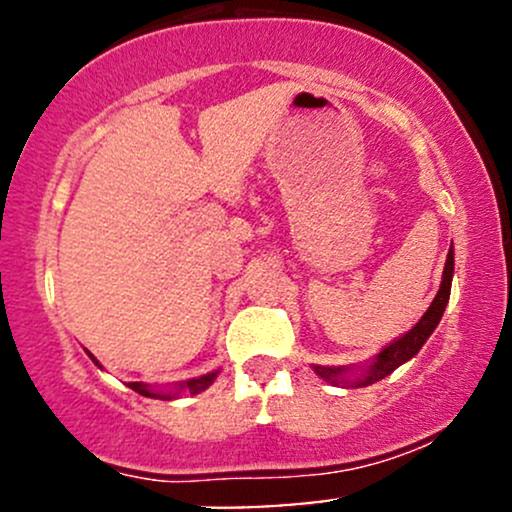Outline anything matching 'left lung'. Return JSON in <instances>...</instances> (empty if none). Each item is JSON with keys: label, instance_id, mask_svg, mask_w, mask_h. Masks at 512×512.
Here are the masks:
<instances>
[{"label": "left lung", "instance_id": "obj_1", "mask_svg": "<svg viewBox=\"0 0 512 512\" xmlns=\"http://www.w3.org/2000/svg\"><path fill=\"white\" fill-rule=\"evenodd\" d=\"M452 274H455V250L450 248L436 298H433V303L428 305V310L421 315V320L416 322L407 334H402L395 342L387 344L385 349H380V354H375L373 361H368L366 366H317V363H313L315 373L332 385L342 383L351 387H368L378 383V380L387 378V375H390L392 370H397L402 363L411 361V358L419 354V349L426 344V339L431 337L433 330L438 327L440 317L445 313V305L450 301Z\"/></svg>", "mask_w": 512, "mask_h": 512}]
</instances>
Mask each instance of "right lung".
<instances>
[{
  "label": "right lung",
  "mask_w": 512,
  "mask_h": 512,
  "mask_svg": "<svg viewBox=\"0 0 512 512\" xmlns=\"http://www.w3.org/2000/svg\"><path fill=\"white\" fill-rule=\"evenodd\" d=\"M91 361L101 368V363L96 361V356H91ZM216 375H219V370H211V373L199 375V378H190V380H182V383H175L173 387H168V390L166 387H151L146 383H129V387H132L134 392H139V395L151 397V399H175V397H180L182 392H187V395H199V392L207 390V387L214 383Z\"/></svg>",
  "instance_id": "add662e5"
}]
</instances>
